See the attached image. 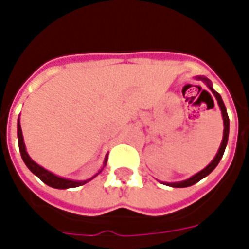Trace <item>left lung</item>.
I'll return each mask as SVG.
<instances>
[{
	"instance_id": "8db88e82",
	"label": "left lung",
	"mask_w": 249,
	"mask_h": 249,
	"mask_svg": "<svg viewBox=\"0 0 249 249\" xmlns=\"http://www.w3.org/2000/svg\"><path fill=\"white\" fill-rule=\"evenodd\" d=\"M200 80H203V81H205V83L208 84L209 89L212 90L213 95L216 97L217 102H218V106H220L221 108V112H222V119H224V137H222V142H221V146H220V150H218V152H217L216 158L212 160V163L209 164L208 166H205L204 169L201 170V172H199V173H196L195 176H193L191 178H189V179H186V181H182V182H174V183H165V185L168 186H172V187H187V186H193L195 185L196 182H199L200 179H203V178L205 177V176H208L211 172H212L214 168H216L217 165H218V163H220L221 158H222V155H224L225 152V148H226V144H228V138H229V125H230V123H229V116H228V112H226V107H225L224 102H222V98H221V95L217 91H214L212 88V85L209 84V80L205 79V77H199Z\"/></svg>"
}]
</instances>
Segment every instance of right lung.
Returning <instances> with one entry per match:
<instances>
[{
  "instance_id": "obj_1",
  "label": "right lung",
  "mask_w": 249,
  "mask_h": 249,
  "mask_svg": "<svg viewBox=\"0 0 249 249\" xmlns=\"http://www.w3.org/2000/svg\"><path fill=\"white\" fill-rule=\"evenodd\" d=\"M18 142H19V150H20V155L23 161L25 163V165L28 166V169L32 172L33 174H36L37 177L40 178L41 181L46 183L50 187H54V189H71V187H79V186L85 185L86 182L90 181V179H93L94 177H91L88 181H72V179H66V178H60L55 174H53L52 172H49V170L44 169L42 166H40L38 164H36L33 161L29 155L25 151V146H24V141H23V134H21V128L20 124H19V121H18ZM107 163V158L105 160V165ZM101 173V172H99Z\"/></svg>"
}]
</instances>
